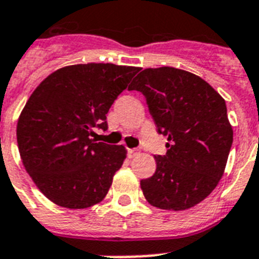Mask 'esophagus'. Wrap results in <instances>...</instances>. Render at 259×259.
Listing matches in <instances>:
<instances>
[{
    "mask_svg": "<svg viewBox=\"0 0 259 259\" xmlns=\"http://www.w3.org/2000/svg\"><path fill=\"white\" fill-rule=\"evenodd\" d=\"M127 154H129V157H134V156H137L138 150L137 149H127Z\"/></svg>",
    "mask_w": 259,
    "mask_h": 259,
    "instance_id": "34e87169",
    "label": "esophagus"
}]
</instances>
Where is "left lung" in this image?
Masks as SVG:
<instances>
[{"mask_svg": "<svg viewBox=\"0 0 259 259\" xmlns=\"http://www.w3.org/2000/svg\"><path fill=\"white\" fill-rule=\"evenodd\" d=\"M146 98L166 153L154 156L156 172L141 180L149 204L183 211L212 192L225 173L233 127L225 99L200 76L173 67L146 68L129 86Z\"/></svg>", "mask_w": 259, "mask_h": 259, "instance_id": "obj_1", "label": "left lung"}]
</instances>
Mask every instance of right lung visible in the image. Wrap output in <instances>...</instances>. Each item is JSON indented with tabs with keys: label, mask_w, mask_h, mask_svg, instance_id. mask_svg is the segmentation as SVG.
Listing matches in <instances>:
<instances>
[{
	"label": "right lung",
	"mask_w": 259,
	"mask_h": 259,
	"mask_svg": "<svg viewBox=\"0 0 259 259\" xmlns=\"http://www.w3.org/2000/svg\"><path fill=\"white\" fill-rule=\"evenodd\" d=\"M140 68L87 63L59 68L38 84L17 122L20 157L52 203L82 209L105 199L126 158L123 145L93 140Z\"/></svg>",
	"instance_id": "add662e5"
}]
</instances>
